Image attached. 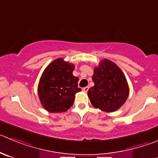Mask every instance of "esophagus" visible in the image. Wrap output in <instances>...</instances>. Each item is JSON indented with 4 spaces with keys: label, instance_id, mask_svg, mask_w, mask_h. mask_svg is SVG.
I'll list each match as a JSON object with an SVG mask.
<instances>
[{
    "label": "esophagus",
    "instance_id": "34e87169",
    "mask_svg": "<svg viewBox=\"0 0 158 158\" xmlns=\"http://www.w3.org/2000/svg\"><path fill=\"white\" fill-rule=\"evenodd\" d=\"M88 89H89V87H85V88H83V91H85V92H88Z\"/></svg>",
    "mask_w": 158,
    "mask_h": 158
}]
</instances>
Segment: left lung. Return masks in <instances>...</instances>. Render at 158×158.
Segmentation results:
<instances>
[{
	"instance_id": "left-lung-1",
	"label": "left lung",
	"mask_w": 158,
	"mask_h": 158,
	"mask_svg": "<svg viewBox=\"0 0 158 158\" xmlns=\"http://www.w3.org/2000/svg\"><path fill=\"white\" fill-rule=\"evenodd\" d=\"M92 81L88 96L91 105L106 112L118 110L127 102L130 88L126 76L114 62L103 59L94 68Z\"/></svg>"
}]
</instances>
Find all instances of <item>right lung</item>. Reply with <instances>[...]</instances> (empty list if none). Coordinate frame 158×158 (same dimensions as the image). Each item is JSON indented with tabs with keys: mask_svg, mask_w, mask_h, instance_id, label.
Returning <instances> with one entry per match:
<instances>
[{
	"mask_svg": "<svg viewBox=\"0 0 158 158\" xmlns=\"http://www.w3.org/2000/svg\"><path fill=\"white\" fill-rule=\"evenodd\" d=\"M73 64L63 58L51 62L41 75L38 95L42 106L49 112H67L73 104L78 88V77L73 75Z\"/></svg>",
	"mask_w": 158,
	"mask_h": 158,
	"instance_id": "1",
	"label": "right lung"
}]
</instances>
